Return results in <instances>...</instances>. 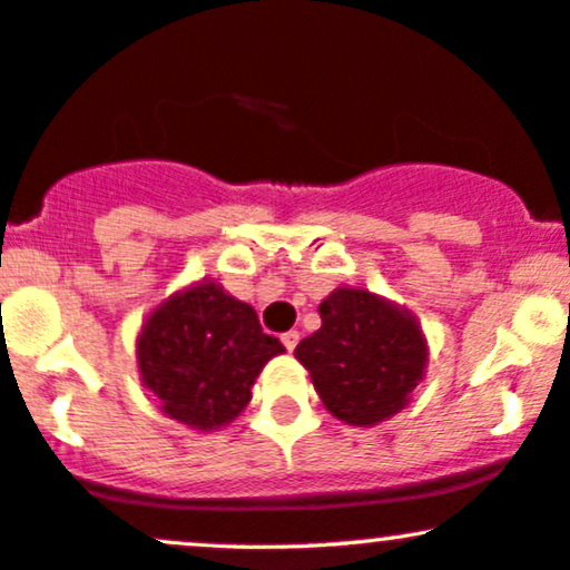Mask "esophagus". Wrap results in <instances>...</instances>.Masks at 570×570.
<instances>
[{
	"label": "esophagus",
	"instance_id": "34e87169",
	"mask_svg": "<svg viewBox=\"0 0 570 570\" xmlns=\"http://www.w3.org/2000/svg\"><path fill=\"white\" fill-rule=\"evenodd\" d=\"M298 340H302V334H298V332H285L283 334V345L287 347V351H296Z\"/></svg>",
	"mask_w": 570,
	"mask_h": 570
}]
</instances>
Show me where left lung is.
<instances>
[{
    "label": "left lung",
    "mask_w": 570,
    "mask_h": 570,
    "mask_svg": "<svg viewBox=\"0 0 570 570\" xmlns=\"http://www.w3.org/2000/svg\"><path fill=\"white\" fill-rule=\"evenodd\" d=\"M317 312L323 326L298 342L296 358L309 370L323 405L353 426L400 413L426 366L415 317L353 287L334 291Z\"/></svg>",
    "instance_id": "1"
}]
</instances>
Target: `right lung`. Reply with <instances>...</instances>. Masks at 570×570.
Returning <instances> with one entry per match:
<instances>
[{"mask_svg": "<svg viewBox=\"0 0 570 570\" xmlns=\"http://www.w3.org/2000/svg\"><path fill=\"white\" fill-rule=\"evenodd\" d=\"M283 351L249 304L200 283L151 312L138 336V370L163 413L206 432L247 407L263 364Z\"/></svg>", "mask_w": 570, "mask_h": 570, "instance_id": "right-lung-1", "label": "right lung"}]
</instances>
